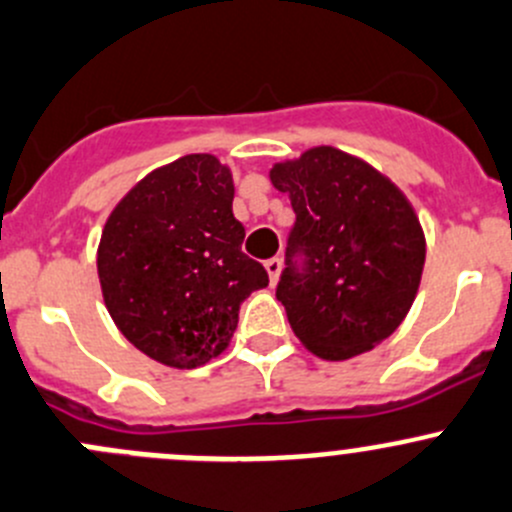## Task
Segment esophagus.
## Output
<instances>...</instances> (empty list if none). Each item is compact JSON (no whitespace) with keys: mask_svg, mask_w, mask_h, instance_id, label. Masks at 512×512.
<instances>
[{"mask_svg":"<svg viewBox=\"0 0 512 512\" xmlns=\"http://www.w3.org/2000/svg\"><path fill=\"white\" fill-rule=\"evenodd\" d=\"M263 266H266V271H268V278H271V286H273V283L278 281V273H281V258H278V256L268 258V261L263 263Z\"/></svg>","mask_w":512,"mask_h":512,"instance_id":"34e87169","label":"esophagus"}]
</instances>
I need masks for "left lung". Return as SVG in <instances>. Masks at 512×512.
Returning a JSON list of instances; mask_svg holds the SVG:
<instances>
[{
  "instance_id": "1",
  "label": "left lung",
  "mask_w": 512,
  "mask_h": 512,
  "mask_svg": "<svg viewBox=\"0 0 512 512\" xmlns=\"http://www.w3.org/2000/svg\"><path fill=\"white\" fill-rule=\"evenodd\" d=\"M271 181L296 214L276 298L293 333L326 361L386 341L421 283L426 236L396 184L333 146L276 164Z\"/></svg>"
}]
</instances>
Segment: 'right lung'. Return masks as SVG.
Wrapping results in <instances>:
<instances>
[{"label":"right lung","mask_w":512,"mask_h":512,"mask_svg":"<svg viewBox=\"0 0 512 512\" xmlns=\"http://www.w3.org/2000/svg\"><path fill=\"white\" fill-rule=\"evenodd\" d=\"M234 179L211 154H189L141 179L106 219L99 281L111 318L141 353L199 368L229 346L241 303L268 286L241 251Z\"/></svg>","instance_id":"add662e5"}]
</instances>
